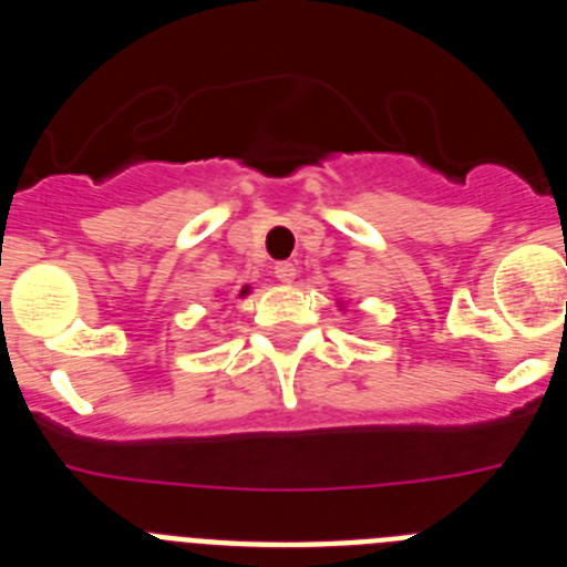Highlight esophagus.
Listing matches in <instances>:
<instances>
[{
	"label": "esophagus",
	"instance_id": "obj_1",
	"mask_svg": "<svg viewBox=\"0 0 567 567\" xmlns=\"http://www.w3.org/2000/svg\"><path fill=\"white\" fill-rule=\"evenodd\" d=\"M295 275H298V269H295V264H289V260L275 264V278H278L280 284H292Z\"/></svg>",
	"mask_w": 567,
	"mask_h": 567
}]
</instances>
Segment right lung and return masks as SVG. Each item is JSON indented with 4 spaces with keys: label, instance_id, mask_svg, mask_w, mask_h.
I'll return each instance as SVG.
<instances>
[{
    "label": "right lung",
    "instance_id": "add662e5",
    "mask_svg": "<svg viewBox=\"0 0 567 567\" xmlns=\"http://www.w3.org/2000/svg\"><path fill=\"white\" fill-rule=\"evenodd\" d=\"M247 295H249V287H244V289H240V292H238V298H247Z\"/></svg>",
    "mask_w": 567,
    "mask_h": 567
}]
</instances>
